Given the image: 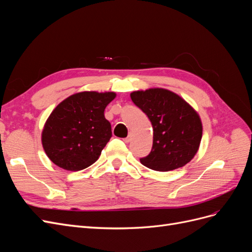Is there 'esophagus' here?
Returning <instances> with one entry per match:
<instances>
[{"instance_id":"1","label":"esophagus","mask_w":252,"mask_h":252,"mask_svg":"<svg viewBox=\"0 0 252 252\" xmlns=\"http://www.w3.org/2000/svg\"><path fill=\"white\" fill-rule=\"evenodd\" d=\"M123 141H124L125 143H129V142H130V141H131V136H130V135H128V136H127V138L123 139Z\"/></svg>"}]
</instances>
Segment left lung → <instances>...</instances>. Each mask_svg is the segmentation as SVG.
Listing matches in <instances>:
<instances>
[{
	"instance_id": "1",
	"label": "left lung",
	"mask_w": 252,
	"mask_h": 252,
	"mask_svg": "<svg viewBox=\"0 0 252 252\" xmlns=\"http://www.w3.org/2000/svg\"><path fill=\"white\" fill-rule=\"evenodd\" d=\"M130 97L154 128L151 151L140 158L141 163L152 170L170 171L191 161L203 132L199 114L191 106L162 88L134 91Z\"/></svg>"
}]
</instances>
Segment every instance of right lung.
<instances>
[{
	"label": "right lung",
	"instance_id": "1",
	"mask_svg": "<svg viewBox=\"0 0 252 252\" xmlns=\"http://www.w3.org/2000/svg\"><path fill=\"white\" fill-rule=\"evenodd\" d=\"M114 97V93L85 91L57 106L42 132L44 150L53 163L79 171L96 161L112 135L104 111Z\"/></svg>",
	"mask_w": 252,
	"mask_h": 252
}]
</instances>
